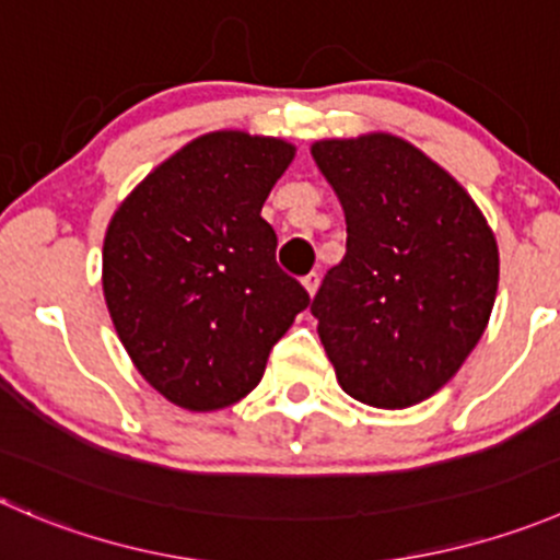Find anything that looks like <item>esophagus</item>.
<instances>
[{"label": "esophagus", "instance_id": "obj_1", "mask_svg": "<svg viewBox=\"0 0 560 560\" xmlns=\"http://www.w3.org/2000/svg\"><path fill=\"white\" fill-rule=\"evenodd\" d=\"M303 287H306V292H308V295L314 298V292H317V287H319V276H317V273H308V276H303Z\"/></svg>", "mask_w": 560, "mask_h": 560}]
</instances>
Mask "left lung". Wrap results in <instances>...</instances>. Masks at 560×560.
<instances>
[{
    "instance_id": "1",
    "label": "left lung",
    "mask_w": 560,
    "mask_h": 560,
    "mask_svg": "<svg viewBox=\"0 0 560 560\" xmlns=\"http://www.w3.org/2000/svg\"><path fill=\"white\" fill-rule=\"evenodd\" d=\"M347 221V254L312 314L352 399L418 405L457 374L490 323L498 243L463 186L390 133L312 144Z\"/></svg>"
}]
</instances>
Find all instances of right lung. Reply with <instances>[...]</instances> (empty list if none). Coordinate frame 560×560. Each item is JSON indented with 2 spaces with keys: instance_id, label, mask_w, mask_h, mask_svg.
Returning <instances> with one entry per match:
<instances>
[{
  "instance_id": "obj_1",
  "label": "right lung",
  "mask_w": 560,
  "mask_h": 560,
  "mask_svg": "<svg viewBox=\"0 0 560 560\" xmlns=\"http://www.w3.org/2000/svg\"><path fill=\"white\" fill-rule=\"evenodd\" d=\"M292 159L284 139L213 130L155 166L108 221V314L139 374L177 407L221 410L252 394L308 306L262 219Z\"/></svg>"
}]
</instances>
